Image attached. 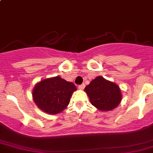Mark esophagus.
Returning <instances> with one entry per match:
<instances>
[{"mask_svg":"<svg viewBox=\"0 0 153 153\" xmlns=\"http://www.w3.org/2000/svg\"><path fill=\"white\" fill-rule=\"evenodd\" d=\"M84 88H85V84H84V83H82V84H81V85H78V88H79V90L84 89Z\"/></svg>","mask_w":153,"mask_h":153,"instance_id":"34e87169","label":"esophagus"}]
</instances>
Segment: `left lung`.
<instances>
[{
  "instance_id": "left-lung-1",
  "label": "left lung",
  "mask_w": 153,
  "mask_h": 153,
  "mask_svg": "<svg viewBox=\"0 0 153 153\" xmlns=\"http://www.w3.org/2000/svg\"><path fill=\"white\" fill-rule=\"evenodd\" d=\"M91 104L102 111L116 108L122 101L121 90L117 84L107 80L103 76H97L85 88Z\"/></svg>"
}]
</instances>
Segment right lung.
Returning <instances> with one entry per match:
<instances>
[{
    "label": "right lung",
    "mask_w": 153,
    "mask_h": 153,
    "mask_svg": "<svg viewBox=\"0 0 153 153\" xmlns=\"http://www.w3.org/2000/svg\"><path fill=\"white\" fill-rule=\"evenodd\" d=\"M76 87L60 76L45 79L37 83L32 95L36 105L45 113L57 114L69 104L73 92Z\"/></svg>",
    "instance_id": "1"
}]
</instances>
